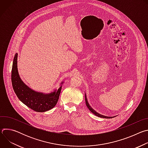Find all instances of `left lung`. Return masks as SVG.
I'll return each instance as SVG.
<instances>
[{"instance_id":"left-lung-1","label":"left lung","mask_w":148,"mask_h":148,"mask_svg":"<svg viewBox=\"0 0 148 148\" xmlns=\"http://www.w3.org/2000/svg\"><path fill=\"white\" fill-rule=\"evenodd\" d=\"M85 99H86V105H87V107H88V108L89 109V110L91 111V112H92L94 114H95L96 116H99V117H101V118H112V117H109V116H104V115H101V114H98V112H97L95 111H94L91 107H90V105H89V103H88V101H87V97H86V95H85ZM114 117V116H113Z\"/></svg>"}]
</instances>
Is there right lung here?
<instances>
[{"label":"right lung","mask_w":148,"mask_h":148,"mask_svg":"<svg viewBox=\"0 0 148 148\" xmlns=\"http://www.w3.org/2000/svg\"><path fill=\"white\" fill-rule=\"evenodd\" d=\"M17 54L16 53L13 59L11 78L14 91L18 98L36 112H43L54 108L58 102L62 86L57 91L49 94L32 90L21 80L17 70Z\"/></svg>","instance_id":"add662e5"}]
</instances>
